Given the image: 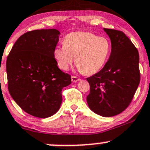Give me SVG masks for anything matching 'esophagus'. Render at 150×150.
<instances>
[{
  "mask_svg": "<svg viewBox=\"0 0 150 150\" xmlns=\"http://www.w3.org/2000/svg\"><path fill=\"white\" fill-rule=\"evenodd\" d=\"M71 79H72V81L73 83H76L81 80L79 78H78V77H76V76H72L71 77Z\"/></svg>",
  "mask_w": 150,
  "mask_h": 150,
  "instance_id": "1",
  "label": "esophagus"
}]
</instances>
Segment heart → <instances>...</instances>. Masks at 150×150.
Returning a JSON list of instances; mask_svg holds the SVG:
<instances>
[{
    "label": "heart",
    "mask_w": 150,
    "mask_h": 150,
    "mask_svg": "<svg viewBox=\"0 0 150 150\" xmlns=\"http://www.w3.org/2000/svg\"><path fill=\"white\" fill-rule=\"evenodd\" d=\"M111 51L107 38L86 32H75L64 39V45L54 51V59L60 69L67 70L73 63L86 75H93L103 68Z\"/></svg>",
    "instance_id": "heart-1"
}]
</instances>
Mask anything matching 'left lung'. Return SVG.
Returning a JSON list of instances; mask_svg holds the SVG:
<instances>
[{
    "instance_id": "1",
    "label": "left lung",
    "mask_w": 150,
    "mask_h": 150,
    "mask_svg": "<svg viewBox=\"0 0 150 150\" xmlns=\"http://www.w3.org/2000/svg\"><path fill=\"white\" fill-rule=\"evenodd\" d=\"M111 40L110 58L99 72L87 78L89 108L102 117L121 113L131 104L140 82L137 48L119 30L104 28Z\"/></svg>"
}]
</instances>
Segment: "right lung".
<instances>
[{
	"label": "right lung",
	"mask_w": 150,
	"mask_h": 150,
	"mask_svg": "<svg viewBox=\"0 0 150 150\" xmlns=\"http://www.w3.org/2000/svg\"><path fill=\"white\" fill-rule=\"evenodd\" d=\"M59 34L56 29L29 31L15 42L7 57L11 96L24 111L40 118L59 110L62 90L71 83V76L58 67L54 57Z\"/></svg>",
	"instance_id": "add662e5"
}]
</instances>
